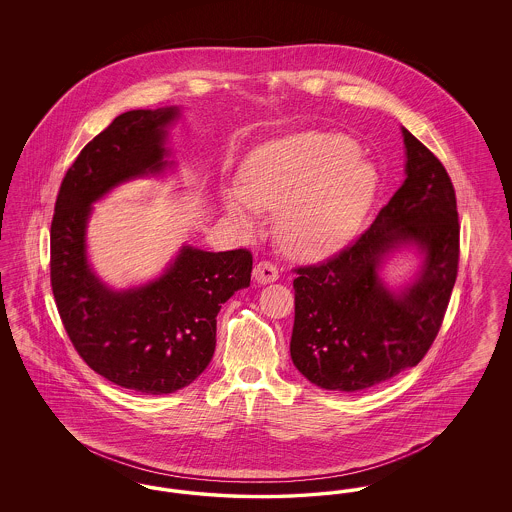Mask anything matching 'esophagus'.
I'll return each instance as SVG.
<instances>
[{
	"instance_id": "esophagus-1",
	"label": "esophagus",
	"mask_w": 512,
	"mask_h": 512,
	"mask_svg": "<svg viewBox=\"0 0 512 512\" xmlns=\"http://www.w3.org/2000/svg\"><path fill=\"white\" fill-rule=\"evenodd\" d=\"M253 278L257 284H270L278 280V268L268 261H261L253 268Z\"/></svg>"
}]
</instances>
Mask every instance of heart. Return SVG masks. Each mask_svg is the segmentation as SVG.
Masks as SVG:
<instances>
[{"mask_svg": "<svg viewBox=\"0 0 512 512\" xmlns=\"http://www.w3.org/2000/svg\"><path fill=\"white\" fill-rule=\"evenodd\" d=\"M378 190V171L340 132H293L249 151L240 186L222 192L226 213L255 230L259 211H278L276 236L297 259H318L347 244Z\"/></svg>", "mask_w": 512, "mask_h": 512, "instance_id": "heart-1", "label": "heart"}]
</instances>
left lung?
<instances>
[{
    "mask_svg": "<svg viewBox=\"0 0 512 512\" xmlns=\"http://www.w3.org/2000/svg\"><path fill=\"white\" fill-rule=\"evenodd\" d=\"M405 180L365 234L340 255L297 270L290 353L318 388L361 391L422 361L438 336L459 265V215L438 157L401 128ZM417 259L393 287V256Z\"/></svg>",
    "mask_w": 512,
    "mask_h": 512,
    "instance_id": "obj_1",
    "label": "left lung"
}]
</instances>
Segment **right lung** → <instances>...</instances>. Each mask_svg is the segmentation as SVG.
<instances>
[{
    "label": "right lung",
    "mask_w": 512,
    "mask_h": 512,
    "mask_svg": "<svg viewBox=\"0 0 512 512\" xmlns=\"http://www.w3.org/2000/svg\"><path fill=\"white\" fill-rule=\"evenodd\" d=\"M180 117L178 105L119 115L67 171L51 222V288L76 351L109 382L151 395L182 390L207 368L220 305L249 286L253 268L245 249L182 244L159 276L119 290L90 261L94 203L122 184L174 171L169 140Z\"/></svg>",
    "instance_id": "add662e5"
}]
</instances>
